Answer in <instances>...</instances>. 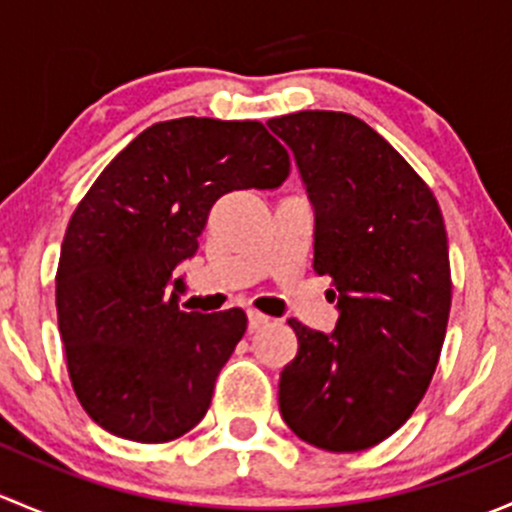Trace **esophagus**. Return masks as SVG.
<instances>
[{
	"label": "esophagus",
	"instance_id": "1",
	"mask_svg": "<svg viewBox=\"0 0 512 512\" xmlns=\"http://www.w3.org/2000/svg\"><path fill=\"white\" fill-rule=\"evenodd\" d=\"M247 324H250V329H262L265 324H270V317L257 312V309H247Z\"/></svg>",
	"mask_w": 512,
	"mask_h": 512
}]
</instances>
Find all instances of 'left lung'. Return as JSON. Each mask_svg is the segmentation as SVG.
<instances>
[{
	"mask_svg": "<svg viewBox=\"0 0 512 512\" xmlns=\"http://www.w3.org/2000/svg\"><path fill=\"white\" fill-rule=\"evenodd\" d=\"M314 205V272L332 280V334L297 319L280 374V414L332 453L376 446L414 414L436 371L451 265L441 208L421 175L352 113L270 118Z\"/></svg>",
	"mask_w": 512,
	"mask_h": 512,
	"instance_id": "8db88e82",
	"label": "left lung"
}]
</instances>
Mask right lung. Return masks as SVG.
Masks as SVG:
<instances>
[{"mask_svg": "<svg viewBox=\"0 0 512 512\" xmlns=\"http://www.w3.org/2000/svg\"><path fill=\"white\" fill-rule=\"evenodd\" d=\"M289 156L260 121L173 118L133 138L79 203L56 270V314L84 411L126 441L165 443L198 426L247 329L242 309L178 307L215 200L270 190Z\"/></svg>", "mask_w": 512, "mask_h": 512, "instance_id": "add662e5", "label": "right lung"}]
</instances>
